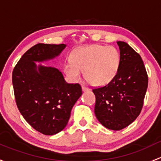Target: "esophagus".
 <instances>
[{
  "instance_id": "1",
  "label": "esophagus",
  "mask_w": 161,
  "mask_h": 161,
  "mask_svg": "<svg viewBox=\"0 0 161 161\" xmlns=\"http://www.w3.org/2000/svg\"><path fill=\"white\" fill-rule=\"evenodd\" d=\"M82 91H84V92H87V91H89V88L86 87V86H82Z\"/></svg>"
}]
</instances>
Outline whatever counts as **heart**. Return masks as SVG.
<instances>
[{"instance_id":"heart-1","label":"heart","mask_w":161,"mask_h":161,"mask_svg":"<svg viewBox=\"0 0 161 161\" xmlns=\"http://www.w3.org/2000/svg\"><path fill=\"white\" fill-rule=\"evenodd\" d=\"M120 65V54L116 48L94 45L74 51L71 62L64 64V72L72 80L81 79L85 72L86 80L93 86H104L113 80Z\"/></svg>"}]
</instances>
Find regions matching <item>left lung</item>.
Here are the masks:
<instances>
[{"mask_svg":"<svg viewBox=\"0 0 161 161\" xmlns=\"http://www.w3.org/2000/svg\"><path fill=\"white\" fill-rule=\"evenodd\" d=\"M120 65L106 86L95 88V114L107 129L120 130L137 118L143 108L148 76L141 57L127 43L117 42Z\"/></svg>","mask_w":161,"mask_h":161,"instance_id":"1","label":"left lung"}]
</instances>
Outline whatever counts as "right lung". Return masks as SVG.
I'll list each match as a JSON object with an SVG mask.
<instances>
[{
    "mask_svg": "<svg viewBox=\"0 0 161 161\" xmlns=\"http://www.w3.org/2000/svg\"><path fill=\"white\" fill-rule=\"evenodd\" d=\"M65 44H37L22 55L12 72L15 101L30 125L45 135H54L66 126L71 110L82 96L79 83L65 82L58 69L39 65L55 58Z\"/></svg>",
    "mask_w": 161,
    "mask_h": 161,
    "instance_id": "1",
    "label": "right lung"
}]
</instances>
